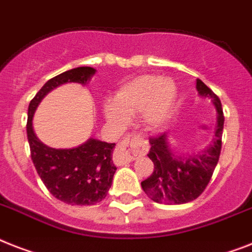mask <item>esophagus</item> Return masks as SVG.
<instances>
[{"label": "esophagus", "mask_w": 252, "mask_h": 252, "mask_svg": "<svg viewBox=\"0 0 252 252\" xmlns=\"http://www.w3.org/2000/svg\"><path fill=\"white\" fill-rule=\"evenodd\" d=\"M147 149H149L147 141L142 134H138V133L126 134L116 147L114 153V161L118 165L129 163L134 160L138 155L146 154Z\"/></svg>", "instance_id": "34e87169"}]
</instances>
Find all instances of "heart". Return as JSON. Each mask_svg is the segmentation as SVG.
<instances>
[{
  "label": "heart",
  "mask_w": 252,
  "mask_h": 252,
  "mask_svg": "<svg viewBox=\"0 0 252 252\" xmlns=\"http://www.w3.org/2000/svg\"><path fill=\"white\" fill-rule=\"evenodd\" d=\"M177 89L171 79L158 75H142L124 84L114 95V103H107L103 112L114 124H124L126 116L141 114L147 128L160 126L172 111Z\"/></svg>",
  "instance_id": "heart-1"
}]
</instances>
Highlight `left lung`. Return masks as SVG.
<instances>
[{
	"mask_svg": "<svg viewBox=\"0 0 252 252\" xmlns=\"http://www.w3.org/2000/svg\"><path fill=\"white\" fill-rule=\"evenodd\" d=\"M200 95L212 98L218 110V128L214 144L202 154L191 158H177L171 153L164 133L150 137L149 158L154 163V171L141 183L147 197L154 202L165 204H183L197 199L207 188L218 164L221 151V137L224 129V112L221 102L210 88L197 80Z\"/></svg>",
	"mask_w": 252,
	"mask_h": 252,
	"instance_id": "left-lung-1",
	"label": "left lung"
}]
</instances>
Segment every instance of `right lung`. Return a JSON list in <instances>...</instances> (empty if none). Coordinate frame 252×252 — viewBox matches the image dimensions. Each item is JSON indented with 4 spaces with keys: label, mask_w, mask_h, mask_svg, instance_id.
<instances>
[{
    "label": "right lung",
    "mask_w": 252,
    "mask_h": 252,
    "mask_svg": "<svg viewBox=\"0 0 252 252\" xmlns=\"http://www.w3.org/2000/svg\"><path fill=\"white\" fill-rule=\"evenodd\" d=\"M94 72L92 67H77L57 75L45 83L28 106L27 136L34 168L53 197L72 206H91L106 198L116 171L111 158L115 144L92 138L75 149H53L36 137L32 118L52 89L68 81L85 84Z\"/></svg>",
    "instance_id": "1"
}]
</instances>
